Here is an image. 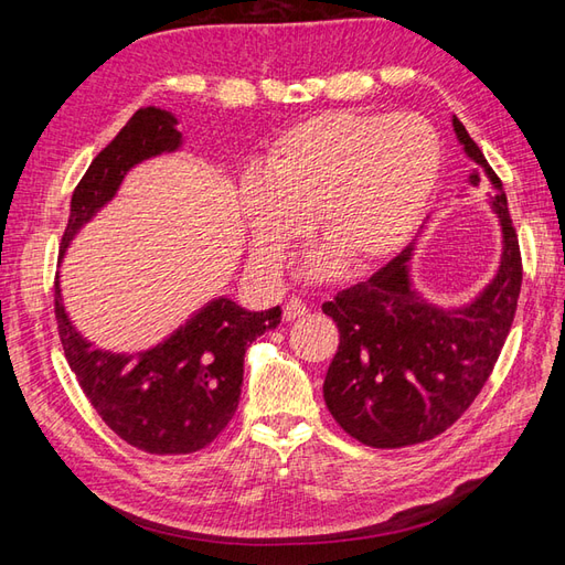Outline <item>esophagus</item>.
Listing matches in <instances>:
<instances>
[{
    "label": "esophagus",
    "mask_w": 565,
    "mask_h": 565,
    "mask_svg": "<svg viewBox=\"0 0 565 565\" xmlns=\"http://www.w3.org/2000/svg\"><path fill=\"white\" fill-rule=\"evenodd\" d=\"M306 313H308V308L301 298H291V301H286V306H284V320H289V322L303 318Z\"/></svg>",
    "instance_id": "34e87169"
}]
</instances>
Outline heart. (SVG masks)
Wrapping results in <instances>:
<instances>
[{"label": "heart", "mask_w": 565, "mask_h": 565, "mask_svg": "<svg viewBox=\"0 0 565 565\" xmlns=\"http://www.w3.org/2000/svg\"><path fill=\"white\" fill-rule=\"evenodd\" d=\"M259 164L237 186L252 264L276 279L313 218L326 252L306 276L322 279L334 259L364 271L407 245L439 182L441 142L415 114L326 111L281 130Z\"/></svg>", "instance_id": "obj_1"}]
</instances>
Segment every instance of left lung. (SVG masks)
<instances>
[{"label":"left lung","mask_w":565,"mask_h":565,"mask_svg":"<svg viewBox=\"0 0 565 565\" xmlns=\"http://www.w3.org/2000/svg\"><path fill=\"white\" fill-rule=\"evenodd\" d=\"M451 126L476 164L468 184L478 186L486 174L495 191L500 264L471 301L444 308L417 291L413 243L371 279L322 303L340 330L322 395L338 425L366 447H411L451 427L481 393L518 310L522 257L508 196L459 118Z\"/></svg>","instance_id":"8db88e82"}]
</instances>
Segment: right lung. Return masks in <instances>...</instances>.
<instances>
[{"mask_svg": "<svg viewBox=\"0 0 565 565\" xmlns=\"http://www.w3.org/2000/svg\"><path fill=\"white\" fill-rule=\"evenodd\" d=\"M177 116L138 109L92 160L70 201L60 264L72 239L121 189L136 164L182 150ZM55 318L65 359L94 411L124 441L148 454H191L221 435L237 411L247 347L281 322V308L247 310L218 296L162 342L136 354L97 350L72 326L55 281Z\"/></svg>", "mask_w": 565, "mask_h": 565, "instance_id": "obj_1", "label": "right lung"}]
</instances>
